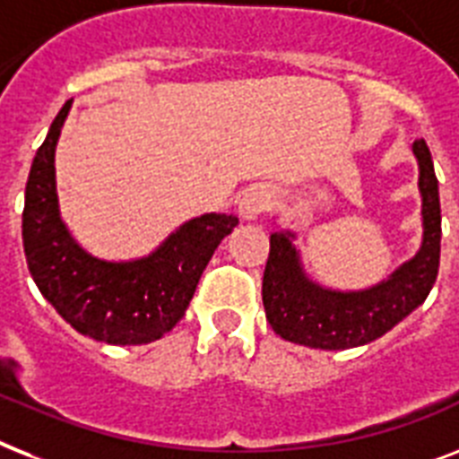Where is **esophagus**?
I'll return each instance as SVG.
<instances>
[{"label": "esophagus", "mask_w": 459, "mask_h": 459, "mask_svg": "<svg viewBox=\"0 0 459 459\" xmlns=\"http://www.w3.org/2000/svg\"><path fill=\"white\" fill-rule=\"evenodd\" d=\"M268 203H271V195H268L264 188H249V191L242 193L240 203H238V214H240L245 221H252L262 212H266Z\"/></svg>", "instance_id": "34e87169"}]
</instances>
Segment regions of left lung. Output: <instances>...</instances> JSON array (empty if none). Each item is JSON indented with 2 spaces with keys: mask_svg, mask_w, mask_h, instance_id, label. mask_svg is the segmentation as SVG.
Wrapping results in <instances>:
<instances>
[{
  "mask_svg": "<svg viewBox=\"0 0 459 459\" xmlns=\"http://www.w3.org/2000/svg\"><path fill=\"white\" fill-rule=\"evenodd\" d=\"M422 193V247L389 281L363 292H334L311 282L299 266L292 233H271L264 268L262 299L275 334L311 349H353L382 337L415 311L434 288L441 259V203L438 178L424 139L415 141Z\"/></svg>",
  "mask_w": 459,
  "mask_h": 459,
  "instance_id": "obj_1",
  "label": "left lung"
}]
</instances>
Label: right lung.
<instances>
[{
	"instance_id": "obj_1",
	"label": "right lung",
	"mask_w": 459,
	"mask_h": 459,
	"mask_svg": "<svg viewBox=\"0 0 459 459\" xmlns=\"http://www.w3.org/2000/svg\"><path fill=\"white\" fill-rule=\"evenodd\" d=\"M70 103L51 122L39 145L23 210V247L44 299L84 337L132 346L155 342L184 318L197 281L238 226L233 214H203L186 221L152 255L136 262H103L70 238L58 217L54 152Z\"/></svg>"
}]
</instances>
